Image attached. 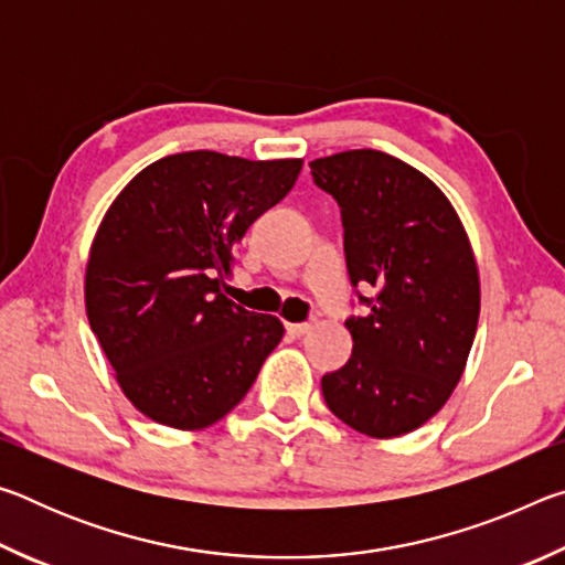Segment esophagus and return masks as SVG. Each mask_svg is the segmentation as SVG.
<instances>
[{
  "instance_id": "34e87169",
  "label": "esophagus",
  "mask_w": 565,
  "mask_h": 565,
  "mask_svg": "<svg viewBox=\"0 0 565 565\" xmlns=\"http://www.w3.org/2000/svg\"><path fill=\"white\" fill-rule=\"evenodd\" d=\"M313 323L311 321H303V323H286V331L294 333V337H303V333L311 331Z\"/></svg>"
}]
</instances>
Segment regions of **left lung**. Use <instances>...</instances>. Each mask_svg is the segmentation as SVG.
Masks as SVG:
<instances>
[{
  "label": "left lung",
  "mask_w": 565,
  "mask_h": 565,
  "mask_svg": "<svg viewBox=\"0 0 565 565\" xmlns=\"http://www.w3.org/2000/svg\"><path fill=\"white\" fill-rule=\"evenodd\" d=\"M341 209L343 252L366 306L349 317L353 351L321 379L331 414L371 438L404 436L441 411L466 369L481 311L473 248L431 179L384 151L311 161Z\"/></svg>",
  "instance_id": "1"
}]
</instances>
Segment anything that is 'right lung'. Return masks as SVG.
I'll return each instance as SVG.
<instances>
[{
  "mask_svg": "<svg viewBox=\"0 0 565 565\" xmlns=\"http://www.w3.org/2000/svg\"><path fill=\"white\" fill-rule=\"evenodd\" d=\"M301 159L184 151L141 169L94 236L84 301L124 394L157 424L224 418L284 337L222 294L236 244L289 194Z\"/></svg>",
  "mask_w": 565,
  "mask_h": 565,
  "instance_id": "add662e5",
  "label": "right lung"
}]
</instances>
